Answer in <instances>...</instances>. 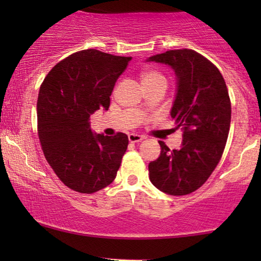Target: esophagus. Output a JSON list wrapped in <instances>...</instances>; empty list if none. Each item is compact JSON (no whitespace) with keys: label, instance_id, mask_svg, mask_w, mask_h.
I'll return each instance as SVG.
<instances>
[{"label":"esophagus","instance_id":"1","mask_svg":"<svg viewBox=\"0 0 261 261\" xmlns=\"http://www.w3.org/2000/svg\"><path fill=\"white\" fill-rule=\"evenodd\" d=\"M142 140H145V136H141V135H137V134H130L128 135V141L133 143H136V142H141Z\"/></svg>","mask_w":261,"mask_h":261}]
</instances>
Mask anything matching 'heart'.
Listing matches in <instances>:
<instances>
[{
	"label": "heart",
	"instance_id": "1",
	"mask_svg": "<svg viewBox=\"0 0 261 261\" xmlns=\"http://www.w3.org/2000/svg\"><path fill=\"white\" fill-rule=\"evenodd\" d=\"M158 79H164L161 73L154 72V71H145L142 74H141V80L142 82L145 81H152V80H158Z\"/></svg>",
	"mask_w": 261,
	"mask_h": 261
}]
</instances>
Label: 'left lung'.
<instances>
[{
  "label": "left lung",
  "instance_id": "left-lung-1",
  "mask_svg": "<svg viewBox=\"0 0 261 261\" xmlns=\"http://www.w3.org/2000/svg\"><path fill=\"white\" fill-rule=\"evenodd\" d=\"M146 61L174 71L170 116L184 131L179 149L170 151L160 141V157L148 164L149 179L168 195H187L207 180L222 157L230 126L226 82L216 66L194 50H169Z\"/></svg>",
  "mask_w": 261,
  "mask_h": 261
}]
</instances>
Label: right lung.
Here are the masks:
<instances>
[{
  "label": "right lung",
  "instance_id": "obj_1",
  "mask_svg": "<svg viewBox=\"0 0 261 261\" xmlns=\"http://www.w3.org/2000/svg\"><path fill=\"white\" fill-rule=\"evenodd\" d=\"M131 58L94 49L74 53L45 77L37 103L45 158L66 187L92 194L112 184L127 149L125 134L104 136L91 115L108 110L110 95Z\"/></svg>",
  "mask_w": 261,
  "mask_h": 261
}]
</instances>
